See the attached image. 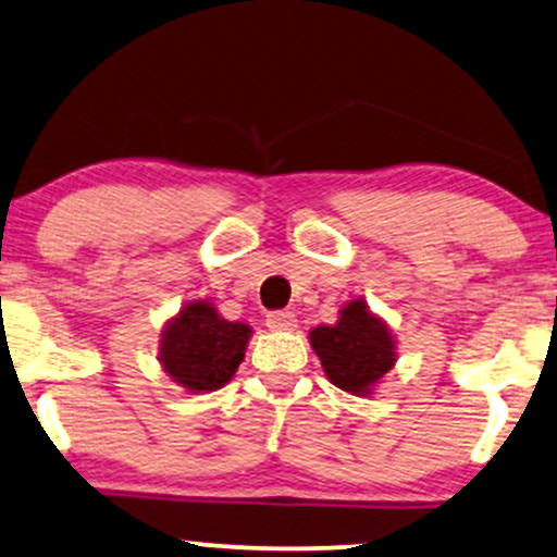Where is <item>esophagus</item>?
<instances>
[{
    "mask_svg": "<svg viewBox=\"0 0 557 557\" xmlns=\"http://www.w3.org/2000/svg\"><path fill=\"white\" fill-rule=\"evenodd\" d=\"M267 329L270 331H295L298 329V319L293 311H274L267 315Z\"/></svg>",
    "mask_w": 557,
    "mask_h": 557,
    "instance_id": "obj_1",
    "label": "esophagus"
}]
</instances>
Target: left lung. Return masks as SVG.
Returning a JSON list of instances; mask_svg holds the SVG:
<instances>
[{
    "mask_svg": "<svg viewBox=\"0 0 557 557\" xmlns=\"http://www.w3.org/2000/svg\"><path fill=\"white\" fill-rule=\"evenodd\" d=\"M331 385L349 396L370 398L398 362V342L385 319L364 298L347 300L334 323L308 331Z\"/></svg>",
    "mask_w": 557,
    "mask_h": 557,
    "instance_id": "left-lung-1",
    "label": "left lung"
}]
</instances>
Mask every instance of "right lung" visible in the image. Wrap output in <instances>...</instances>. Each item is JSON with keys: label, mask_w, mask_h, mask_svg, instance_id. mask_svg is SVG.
<instances>
[{"label": "right lung", "mask_w": 557, "mask_h": 557, "mask_svg": "<svg viewBox=\"0 0 557 557\" xmlns=\"http://www.w3.org/2000/svg\"><path fill=\"white\" fill-rule=\"evenodd\" d=\"M251 334L249 323L223 319L213 300H185L161 329L159 364L185 393H213L236 375Z\"/></svg>", "instance_id": "right-lung-1"}]
</instances>
